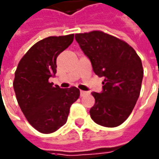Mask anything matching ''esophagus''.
Returning a JSON list of instances; mask_svg holds the SVG:
<instances>
[{"mask_svg":"<svg viewBox=\"0 0 159 159\" xmlns=\"http://www.w3.org/2000/svg\"><path fill=\"white\" fill-rule=\"evenodd\" d=\"M89 93V92H88V91H84V90H81V91H80L81 97H84V96H85V95H87V94Z\"/></svg>","mask_w":159,"mask_h":159,"instance_id":"obj_1","label":"esophagus"}]
</instances>
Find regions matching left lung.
Instances as JSON below:
<instances>
[{
	"instance_id": "8db88e82",
	"label": "left lung",
	"mask_w": 159,
	"mask_h": 159,
	"mask_svg": "<svg viewBox=\"0 0 159 159\" xmlns=\"http://www.w3.org/2000/svg\"><path fill=\"white\" fill-rule=\"evenodd\" d=\"M75 40L96 75L104 77L102 93H91L95 104L90 117L104 127L122 125L140 95L143 75L140 57L125 41L99 30L75 34Z\"/></svg>"
}]
</instances>
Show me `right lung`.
Wrapping results in <instances>:
<instances>
[{
    "label": "right lung",
    "mask_w": 159,
    "mask_h": 159,
    "mask_svg": "<svg viewBox=\"0 0 159 159\" xmlns=\"http://www.w3.org/2000/svg\"><path fill=\"white\" fill-rule=\"evenodd\" d=\"M74 34L48 36L34 44L20 59L13 83L18 104L38 131L53 133L64 125L71 104L80 96L76 87L61 89L48 82L57 73V58L70 45Z\"/></svg>",
    "instance_id": "1"
}]
</instances>
